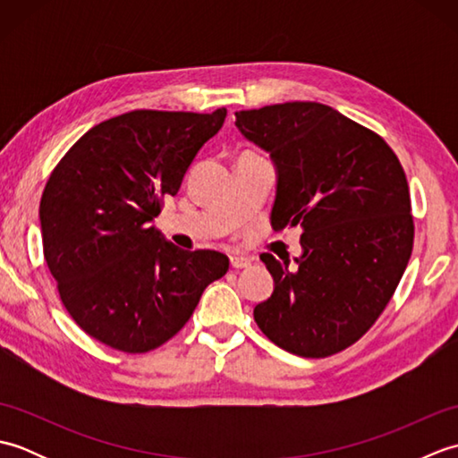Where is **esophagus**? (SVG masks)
I'll return each mask as SVG.
<instances>
[{
    "label": "esophagus",
    "instance_id": "34e87169",
    "mask_svg": "<svg viewBox=\"0 0 458 458\" xmlns=\"http://www.w3.org/2000/svg\"><path fill=\"white\" fill-rule=\"evenodd\" d=\"M230 266L234 269H244L251 266V259L244 256H230Z\"/></svg>",
    "mask_w": 458,
    "mask_h": 458
}]
</instances>
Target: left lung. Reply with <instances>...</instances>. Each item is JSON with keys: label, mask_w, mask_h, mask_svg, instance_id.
<instances>
[{"label": "left lung", "mask_w": 458, "mask_h": 458, "mask_svg": "<svg viewBox=\"0 0 458 458\" xmlns=\"http://www.w3.org/2000/svg\"><path fill=\"white\" fill-rule=\"evenodd\" d=\"M236 128L276 167L271 226L303 230L295 264L259 256L274 293L256 323L291 354H336L376 323L410 261L405 173L377 133L318 102L236 112Z\"/></svg>", "instance_id": "1"}]
</instances>
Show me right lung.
Returning <instances> with one entry per match:
<instances>
[{
	"instance_id": "right-lung-1",
	"label": "right lung",
	"mask_w": 458,
	"mask_h": 458,
	"mask_svg": "<svg viewBox=\"0 0 458 458\" xmlns=\"http://www.w3.org/2000/svg\"><path fill=\"white\" fill-rule=\"evenodd\" d=\"M224 118L226 108L115 115L86 131L47 181V266L68 315L106 346L140 354L167 343L228 271L220 251L181 250L151 224Z\"/></svg>"
}]
</instances>
